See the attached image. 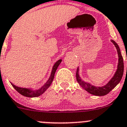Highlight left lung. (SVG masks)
Returning <instances> with one entry per match:
<instances>
[{"mask_svg":"<svg viewBox=\"0 0 127 127\" xmlns=\"http://www.w3.org/2000/svg\"><path fill=\"white\" fill-rule=\"evenodd\" d=\"M113 44L115 46L116 49L117 50V53H118V66H117V69L115 73L114 76L113 78L110 80L108 83L106 84V85L103 86H93L92 85H90L88 83L85 82L83 80L81 79L79 74V68L78 67L76 71V76L77 81L80 86L87 91L88 93L90 94L96 96H104L107 95L110 91H112L117 85L120 83V81L122 80V78L124 74V60H123V57L121 54L120 49L119 48V46H118L117 43L115 42L113 40H111Z\"/></svg>","mask_w":127,"mask_h":127,"instance_id":"1","label":"left lung"}]
</instances>
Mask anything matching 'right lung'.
<instances>
[{"mask_svg":"<svg viewBox=\"0 0 127 127\" xmlns=\"http://www.w3.org/2000/svg\"><path fill=\"white\" fill-rule=\"evenodd\" d=\"M61 61H62V60L60 59V60H58V61H56V63L54 64V66H53V69H52V71L51 73L50 77H49V78L47 81V82H46L41 88L32 90L31 88H25L18 87V86H16L15 85H14V84H12L11 83L12 86L14 87V88L15 89V90L17 91L18 93H19L20 94L24 96L29 97V98L39 96L41 95L42 93H44L45 91L50 86L51 84L52 83V82H53V79H54V74H55L56 73V71L57 68H58V67L59 66V65H60V63H61Z\"/></svg>","mask_w":127,"mask_h":127,"instance_id":"add662e5","label":"right lung"}]
</instances>
